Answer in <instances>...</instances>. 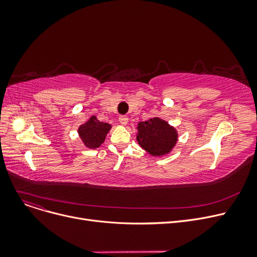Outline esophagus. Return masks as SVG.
Instances as JSON below:
<instances>
[{
    "label": "esophagus",
    "mask_w": 257,
    "mask_h": 257,
    "mask_svg": "<svg viewBox=\"0 0 257 257\" xmlns=\"http://www.w3.org/2000/svg\"><path fill=\"white\" fill-rule=\"evenodd\" d=\"M118 120L121 125H126L128 123V116L127 115H119Z\"/></svg>",
    "instance_id": "1"
}]
</instances>
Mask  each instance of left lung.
I'll return each mask as SVG.
<instances>
[{"label": "left lung", "mask_w": 257, "mask_h": 257, "mask_svg": "<svg viewBox=\"0 0 257 257\" xmlns=\"http://www.w3.org/2000/svg\"><path fill=\"white\" fill-rule=\"evenodd\" d=\"M138 128L139 144L152 155L169 153L177 142L176 130L158 117L141 121Z\"/></svg>", "instance_id": "8db88e82"}]
</instances>
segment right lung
I'll return each mask as SVG.
<instances>
[{"label":"right lung","instance_id":"obj_1","mask_svg":"<svg viewBox=\"0 0 257 257\" xmlns=\"http://www.w3.org/2000/svg\"><path fill=\"white\" fill-rule=\"evenodd\" d=\"M109 129V124L100 121L96 116H91L88 121L79 127L78 132L81 140L88 148L96 149L103 144Z\"/></svg>","mask_w":257,"mask_h":257}]
</instances>
